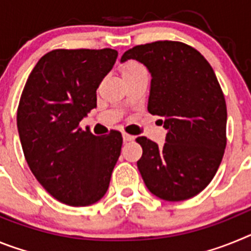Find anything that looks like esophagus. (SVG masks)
<instances>
[{
	"mask_svg": "<svg viewBox=\"0 0 251 251\" xmlns=\"http://www.w3.org/2000/svg\"><path fill=\"white\" fill-rule=\"evenodd\" d=\"M134 139V136H130L128 133H123V141L124 142H130Z\"/></svg>",
	"mask_w": 251,
	"mask_h": 251,
	"instance_id": "1",
	"label": "esophagus"
}]
</instances>
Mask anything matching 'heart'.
I'll use <instances>...</instances> for the list:
<instances>
[{
  "label": "heart",
  "mask_w": 251,
  "mask_h": 251,
  "mask_svg": "<svg viewBox=\"0 0 251 251\" xmlns=\"http://www.w3.org/2000/svg\"><path fill=\"white\" fill-rule=\"evenodd\" d=\"M121 72L124 79L136 76V75L142 74V73H147L145 66L137 60H126V61H123L121 65Z\"/></svg>",
  "instance_id": "b5f03b06"
}]
</instances>
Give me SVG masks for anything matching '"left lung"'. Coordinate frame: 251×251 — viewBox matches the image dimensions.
<instances>
[{"instance_id":"left-lung-1","label":"left lung","mask_w":251,"mask_h":251,"mask_svg":"<svg viewBox=\"0 0 251 251\" xmlns=\"http://www.w3.org/2000/svg\"><path fill=\"white\" fill-rule=\"evenodd\" d=\"M136 59L152 75L148 112L163 117L168 130L158 147L147 137L138 170L147 188L166 201H182L211 182L226 147L225 97L211 65L179 41H156L126 51L122 61Z\"/></svg>"}]
</instances>
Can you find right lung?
<instances>
[{"mask_svg":"<svg viewBox=\"0 0 251 251\" xmlns=\"http://www.w3.org/2000/svg\"><path fill=\"white\" fill-rule=\"evenodd\" d=\"M118 56L113 49H56L44 55L22 90L17 129L31 172L60 202L89 206L105 195L121 156L122 133L94 136L79 126Z\"/></svg>","mask_w":251,"mask_h":251,"instance_id":"right-lung-1","label":"right lung"}]
</instances>
